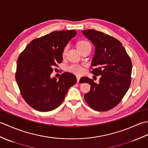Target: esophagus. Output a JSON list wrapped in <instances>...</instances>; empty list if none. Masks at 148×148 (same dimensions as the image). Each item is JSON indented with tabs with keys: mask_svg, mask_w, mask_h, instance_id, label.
I'll use <instances>...</instances> for the list:
<instances>
[{
	"mask_svg": "<svg viewBox=\"0 0 148 148\" xmlns=\"http://www.w3.org/2000/svg\"><path fill=\"white\" fill-rule=\"evenodd\" d=\"M76 77H77V83H79V80L81 79V77L79 76H77Z\"/></svg>",
	"mask_w": 148,
	"mask_h": 148,
	"instance_id": "1",
	"label": "esophagus"
}]
</instances>
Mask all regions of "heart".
Here are the masks:
<instances>
[{"mask_svg":"<svg viewBox=\"0 0 148 148\" xmlns=\"http://www.w3.org/2000/svg\"><path fill=\"white\" fill-rule=\"evenodd\" d=\"M89 46L91 47L90 44L88 41H86V40H80V41L78 42L77 44V48L78 50L83 49L84 48H86V47H89ZM68 49H69V45H67L64 49L63 54L65 55V53H67ZM67 71L75 74H81L83 72L84 69L82 67H81L79 65H76V64H72L68 66L67 67Z\"/></svg>","mask_w":148,"mask_h":148,"instance_id":"1","label":"heart"}]
</instances>
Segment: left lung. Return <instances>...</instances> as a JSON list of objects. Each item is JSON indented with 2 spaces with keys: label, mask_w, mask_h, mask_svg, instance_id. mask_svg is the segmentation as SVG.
Segmentation results:
<instances>
[{
  "label": "left lung",
  "mask_w": 148,
  "mask_h": 148,
  "mask_svg": "<svg viewBox=\"0 0 148 148\" xmlns=\"http://www.w3.org/2000/svg\"><path fill=\"white\" fill-rule=\"evenodd\" d=\"M83 34L95 46L92 72L100 76L99 83L87 77L79 82L88 83L91 89L84 97L88 104L98 111H106L121 102L129 88L132 64L122 44L114 37L95 30H85Z\"/></svg>",
  "instance_id": "obj_1"
}]
</instances>
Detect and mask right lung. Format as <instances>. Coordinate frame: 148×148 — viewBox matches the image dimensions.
I'll return each instance as SVG.
<instances>
[{
  "label": "right lung",
  "mask_w": 148,
  "mask_h": 148,
  "mask_svg": "<svg viewBox=\"0 0 148 148\" xmlns=\"http://www.w3.org/2000/svg\"><path fill=\"white\" fill-rule=\"evenodd\" d=\"M76 34L74 30L55 31L32 40L19 56L16 80L23 99L37 111L57 108L76 83V77L70 72L63 73L58 80L50 77L53 67L62 62L64 48Z\"/></svg>",
  "instance_id": "add662e5"
}]
</instances>
